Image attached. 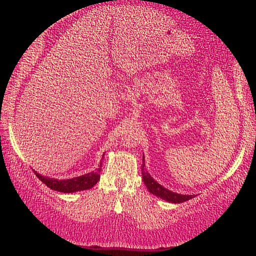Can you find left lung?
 Returning a JSON list of instances; mask_svg holds the SVG:
<instances>
[{
    "instance_id": "1",
    "label": "left lung",
    "mask_w": 256,
    "mask_h": 256,
    "mask_svg": "<svg viewBox=\"0 0 256 256\" xmlns=\"http://www.w3.org/2000/svg\"><path fill=\"white\" fill-rule=\"evenodd\" d=\"M144 162H142V166H141V170H142V178H144V182L146 188H148L149 192L152 193L154 196H158L162 200H166L167 202H172V203H182L185 202L188 200H190L196 196H184V194H178V193H174L170 190L168 188H164V186L157 183L152 177L150 176L148 170L144 168Z\"/></svg>"
}]
</instances>
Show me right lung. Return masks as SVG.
<instances>
[{
	"instance_id": "1",
	"label": "right lung",
	"mask_w": 256,
	"mask_h": 256,
	"mask_svg": "<svg viewBox=\"0 0 256 256\" xmlns=\"http://www.w3.org/2000/svg\"><path fill=\"white\" fill-rule=\"evenodd\" d=\"M104 156H105V154H104ZM100 167H102V164L97 170L88 172V174L82 175L79 177H74V178L62 180L42 176L40 174H38L37 172H34V174H36V176L42 182V183L48 186L50 190H58V192H63V193H73V192H78V190H89L92 188L94 185H96L99 178H100V170H102Z\"/></svg>"
}]
</instances>
